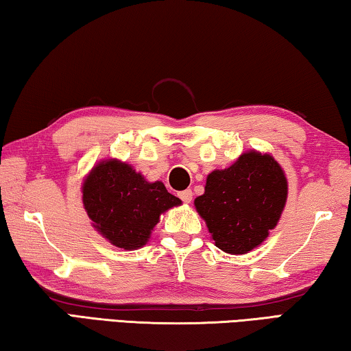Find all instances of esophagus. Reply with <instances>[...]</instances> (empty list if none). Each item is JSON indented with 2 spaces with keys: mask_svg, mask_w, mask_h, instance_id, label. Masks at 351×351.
I'll return each mask as SVG.
<instances>
[{
  "mask_svg": "<svg viewBox=\"0 0 351 351\" xmlns=\"http://www.w3.org/2000/svg\"><path fill=\"white\" fill-rule=\"evenodd\" d=\"M178 197H180L184 203H190V201H192V198H193V193H192V190L190 189H187V190H182V192H180L178 193Z\"/></svg>",
  "mask_w": 351,
  "mask_h": 351,
  "instance_id": "obj_1",
  "label": "esophagus"
}]
</instances>
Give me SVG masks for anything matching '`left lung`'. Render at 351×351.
<instances>
[{
	"label": "left lung",
	"instance_id": "1",
	"mask_svg": "<svg viewBox=\"0 0 351 351\" xmlns=\"http://www.w3.org/2000/svg\"><path fill=\"white\" fill-rule=\"evenodd\" d=\"M288 197V181L268 153L246 152L224 170L207 175L204 193L195 198L215 246L246 254L276 228Z\"/></svg>",
	"mask_w": 351,
	"mask_h": 351
}]
</instances>
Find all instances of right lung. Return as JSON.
<instances>
[{
  "label": "right lung",
  "instance_id": "1",
  "mask_svg": "<svg viewBox=\"0 0 351 351\" xmlns=\"http://www.w3.org/2000/svg\"><path fill=\"white\" fill-rule=\"evenodd\" d=\"M83 207L97 232L116 247L133 251L150 239L159 217L181 199L161 181L148 182L117 159L96 164L82 186Z\"/></svg>",
  "mask_w": 351,
  "mask_h": 351
}]
</instances>
